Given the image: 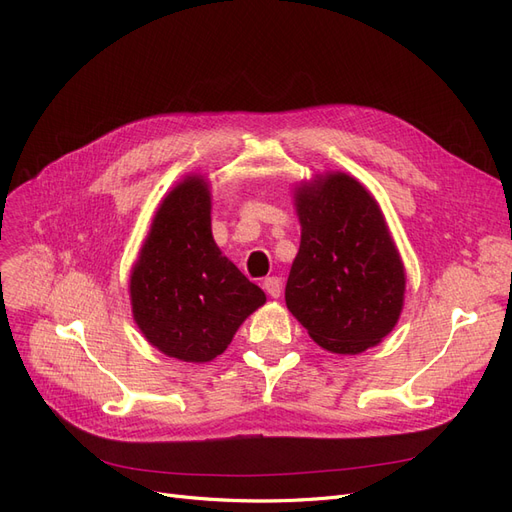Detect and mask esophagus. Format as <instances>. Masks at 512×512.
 <instances>
[{"mask_svg": "<svg viewBox=\"0 0 512 512\" xmlns=\"http://www.w3.org/2000/svg\"><path fill=\"white\" fill-rule=\"evenodd\" d=\"M262 288L267 290V294L269 297H273V299H277L282 294V280L280 277H265V282H262Z\"/></svg>", "mask_w": 512, "mask_h": 512, "instance_id": "obj_1", "label": "esophagus"}]
</instances>
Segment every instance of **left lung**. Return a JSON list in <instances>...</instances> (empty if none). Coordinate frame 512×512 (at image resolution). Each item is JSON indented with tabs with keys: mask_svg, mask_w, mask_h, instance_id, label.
I'll return each instance as SVG.
<instances>
[{
	"mask_svg": "<svg viewBox=\"0 0 512 512\" xmlns=\"http://www.w3.org/2000/svg\"><path fill=\"white\" fill-rule=\"evenodd\" d=\"M301 245L286 305L314 342L359 354L391 333L406 275L382 211L363 185L333 173L297 192Z\"/></svg>",
	"mask_w": 512,
	"mask_h": 512,
	"instance_id": "8db88e82",
	"label": "left lung"
}]
</instances>
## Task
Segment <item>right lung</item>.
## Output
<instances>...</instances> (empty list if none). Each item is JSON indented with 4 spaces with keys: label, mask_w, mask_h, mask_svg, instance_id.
Returning <instances> with one entry per match:
<instances>
[{
    "label": "right lung",
    "mask_w": 512,
    "mask_h": 512,
    "mask_svg": "<svg viewBox=\"0 0 512 512\" xmlns=\"http://www.w3.org/2000/svg\"><path fill=\"white\" fill-rule=\"evenodd\" d=\"M130 297L149 344L188 363L222 354L241 322L267 301L215 245L203 179L188 177L164 198L134 265Z\"/></svg>",
    "instance_id": "add662e5"
}]
</instances>
